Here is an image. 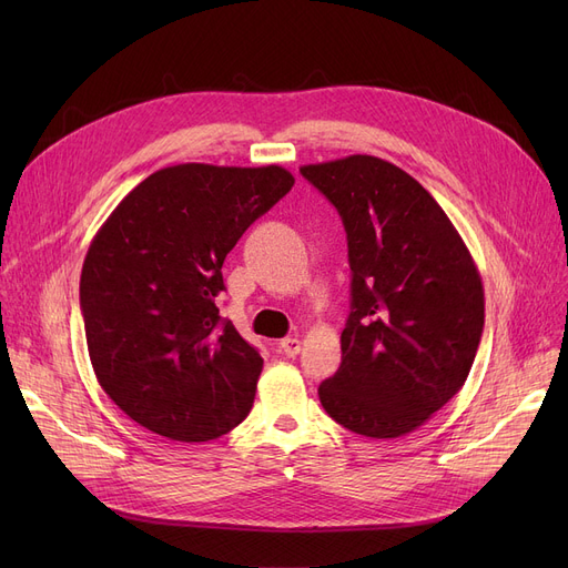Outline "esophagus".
Returning <instances> with one entry per match:
<instances>
[{"instance_id":"esophagus-1","label":"esophagus","mask_w":568,"mask_h":568,"mask_svg":"<svg viewBox=\"0 0 568 568\" xmlns=\"http://www.w3.org/2000/svg\"><path fill=\"white\" fill-rule=\"evenodd\" d=\"M278 347H281V352L285 354V356H296L302 352V341L300 338H283L281 343H278Z\"/></svg>"}]
</instances>
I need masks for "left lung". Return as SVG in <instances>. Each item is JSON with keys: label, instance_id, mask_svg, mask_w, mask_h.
<instances>
[{"label": "left lung", "instance_id": "1", "mask_svg": "<svg viewBox=\"0 0 568 568\" xmlns=\"http://www.w3.org/2000/svg\"><path fill=\"white\" fill-rule=\"evenodd\" d=\"M347 232L343 362L320 403L343 428L400 437L465 384L484 334V285L458 230L405 170L377 156L304 165Z\"/></svg>", "mask_w": 568, "mask_h": 568}]
</instances>
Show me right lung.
<instances>
[{"label": "right lung", "instance_id": "1", "mask_svg": "<svg viewBox=\"0 0 568 568\" xmlns=\"http://www.w3.org/2000/svg\"><path fill=\"white\" fill-rule=\"evenodd\" d=\"M292 186L281 165H172L97 232L80 276L87 349L103 392L135 424L206 442L248 416L264 362L219 315L221 268Z\"/></svg>", "mask_w": 568, "mask_h": 568}]
</instances>
